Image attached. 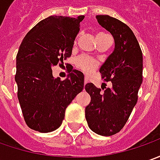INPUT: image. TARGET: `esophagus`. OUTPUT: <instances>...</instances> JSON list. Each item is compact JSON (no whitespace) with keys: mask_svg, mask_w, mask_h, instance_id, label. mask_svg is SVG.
I'll return each mask as SVG.
<instances>
[{"mask_svg":"<svg viewBox=\"0 0 160 160\" xmlns=\"http://www.w3.org/2000/svg\"><path fill=\"white\" fill-rule=\"evenodd\" d=\"M88 82V79L87 77H85V79H84V83H85V84H87Z\"/></svg>","mask_w":160,"mask_h":160,"instance_id":"esophagus-1","label":"esophagus"}]
</instances>
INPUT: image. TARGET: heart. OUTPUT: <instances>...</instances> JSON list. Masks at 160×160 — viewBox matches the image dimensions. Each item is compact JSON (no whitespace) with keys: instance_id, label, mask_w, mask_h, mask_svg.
Masks as SVG:
<instances>
[{"instance_id":"obj_1","label":"heart","mask_w":160,"mask_h":160,"mask_svg":"<svg viewBox=\"0 0 160 160\" xmlns=\"http://www.w3.org/2000/svg\"><path fill=\"white\" fill-rule=\"evenodd\" d=\"M98 34H106L103 32H99ZM97 34V35H98ZM77 64L80 67V69H82L86 72H89L95 69L98 64V61L94 59V58L88 57V56H83L80 57V58H78L77 60Z\"/></svg>"}]
</instances>
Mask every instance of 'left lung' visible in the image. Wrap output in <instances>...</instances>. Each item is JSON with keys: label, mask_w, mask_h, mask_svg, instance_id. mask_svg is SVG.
Instances as JSON below:
<instances>
[{"label": "left lung", "mask_w": 160, "mask_h": 160, "mask_svg": "<svg viewBox=\"0 0 160 160\" xmlns=\"http://www.w3.org/2000/svg\"><path fill=\"white\" fill-rule=\"evenodd\" d=\"M99 25L112 33L115 48L100 68L102 78L111 88L85 86L91 101L85 109L86 119L93 132L115 135L123 128L137 102L142 82V53L133 31L123 22L108 15H97Z\"/></svg>", "instance_id": "8db88e82"}]
</instances>
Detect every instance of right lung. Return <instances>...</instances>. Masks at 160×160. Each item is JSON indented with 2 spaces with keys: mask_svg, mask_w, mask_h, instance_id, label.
I'll use <instances>...</instances> for the list:
<instances>
[{
  "mask_svg": "<svg viewBox=\"0 0 160 160\" xmlns=\"http://www.w3.org/2000/svg\"><path fill=\"white\" fill-rule=\"evenodd\" d=\"M84 18L50 16L33 26L20 44L15 80L23 116L32 129L41 133L58 129L65 109L84 88V75L72 65L64 80L54 78L51 69L63 65L72 56Z\"/></svg>",
  "mask_w": 160,
  "mask_h": 160,
  "instance_id": "right-lung-1",
  "label": "right lung"
}]
</instances>
